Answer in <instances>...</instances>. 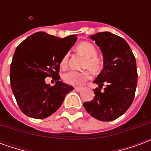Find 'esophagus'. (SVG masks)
<instances>
[{"label": "esophagus", "mask_w": 151, "mask_h": 151, "mask_svg": "<svg viewBox=\"0 0 151 151\" xmlns=\"http://www.w3.org/2000/svg\"><path fill=\"white\" fill-rule=\"evenodd\" d=\"M82 89H83L82 87H74V90H75L76 91H78V92L81 91Z\"/></svg>", "instance_id": "esophagus-1"}]
</instances>
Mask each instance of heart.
Wrapping results in <instances>:
<instances>
[{"label": "heart", "mask_w": 151, "mask_h": 151, "mask_svg": "<svg viewBox=\"0 0 151 151\" xmlns=\"http://www.w3.org/2000/svg\"><path fill=\"white\" fill-rule=\"evenodd\" d=\"M77 50L86 56L83 66L85 68H89L93 72H99L103 68V63L96 56L97 50L92 43L89 42H82L77 46ZM69 64V54L66 53L60 61V66L62 69L67 68ZM91 78V74L89 71H74L71 70L65 73L63 75V81L72 86H81L86 81H88Z\"/></svg>", "instance_id": "obj_1"}]
</instances>
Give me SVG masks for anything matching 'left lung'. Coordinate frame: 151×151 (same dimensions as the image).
Here are the masks:
<instances>
[{"instance_id": "left-lung-1", "label": "left lung", "mask_w": 151, "mask_h": 151, "mask_svg": "<svg viewBox=\"0 0 151 151\" xmlns=\"http://www.w3.org/2000/svg\"><path fill=\"white\" fill-rule=\"evenodd\" d=\"M91 38L103 52L104 69L94 82L99 85L94 90L95 96L83 106L95 119L111 121L123 115L133 103L137 83L136 59L126 41L116 35L99 32Z\"/></svg>"}]
</instances>
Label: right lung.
Masks as SVG:
<instances>
[{
	"mask_svg": "<svg viewBox=\"0 0 151 151\" xmlns=\"http://www.w3.org/2000/svg\"><path fill=\"white\" fill-rule=\"evenodd\" d=\"M76 41L74 35L60 39L37 32L17 47L10 65V85L18 107L27 116H49L73 90L59 81V70L60 60ZM47 76L55 80L56 85L46 84Z\"/></svg>",
	"mask_w": 151,
	"mask_h": 151,
	"instance_id": "obj_1",
	"label": "right lung"
}]
</instances>
